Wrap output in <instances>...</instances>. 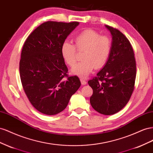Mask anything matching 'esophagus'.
<instances>
[{"label":"esophagus","mask_w":153,"mask_h":153,"mask_svg":"<svg viewBox=\"0 0 153 153\" xmlns=\"http://www.w3.org/2000/svg\"><path fill=\"white\" fill-rule=\"evenodd\" d=\"M80 80H81V84H82V85H86V81L85 79H84L83 78H81V79Z\"/></svg>","instance_id":"34e87169"}]
</instances>
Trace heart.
I'll return each instance as SVG.
<instances>
[{
	"label": "heart",
	"instance_id": "obj_1",
	"mask_svg": "<svg viewBox=\"0 0 153 153\" xmlns=\"http://www.w3.org/2000/svg\"><path fill=\"white\" fill-rule=\"evenodd\" d=\"M75 46L65 40L61 47V54L65 62L72 67L77 62V51L82 52L81 62L74 66L71 72L74 75L86 77L94 68L103 67L110 58L112 43L111 38L92 29H86L74 38Z\"/></svg>",
	"mask_w": 153,
	"mask_h": 153
}]
</instances>
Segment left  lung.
<instances>
[{"mask_svg": "<svg viewBox=\"0 0 153 153\" xmlns=\"http://www.w3.org/2000/svg\"><path fill=\"white\" fill-rule=\"evenodd\" d=\"M112 35L111 52L105 66L97 76L88 81L93 90L90 102L103 115L115 114L131 98L136 79V61L133 47L120 30L106 25Z\"/></svg>", "mask_w": 153, "mask_h": 153, "instance_id": "left-lung-1", "label": "left lung"}]
</instances>
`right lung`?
I'll list each match as a JSON object with an SVG mask.
<instances>
[{
    "instance_id": "1",
    "label": "right lung",
    "mask_w": 153,
    "mask_h": 153,
    "mask_svg": "<svg viewBox=\"0 0 153 153\" xmlns=\"http://www.w3.org/2000/svg\"><path fill=\"white\" fill-rule=\"evenodd\" d=\"M78 22H43L29 34L21 52L20 76L24 90L38 111L53 115L65 110L81 82L69 76L61 47Z\"/></svg>"
}]
</instances>
